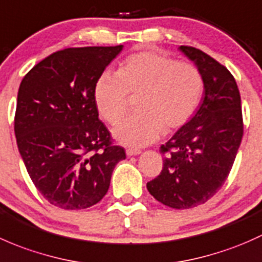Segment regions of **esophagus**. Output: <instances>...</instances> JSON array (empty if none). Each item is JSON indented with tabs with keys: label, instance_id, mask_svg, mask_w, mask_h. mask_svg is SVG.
Returning a JSON list of instances; mask_svg holds the SVG:
<instances>
[{
	"label": "esophagus",
	"instance_id": "esophagus-1",
	"mask_svg": "<svg viewBox=\"0 0 262 262\" xmlns=\"http://www.w3.org/2000/svg\"><path fill=\"white\" fill-rule=\"evenodd\" d=\"M126 154H127V156H135V155H139V154H141V150H139V149H127V150H126Z\"/></svg>",
	"mask_w": 262,
	"mask_h": 262
}]
</instances>
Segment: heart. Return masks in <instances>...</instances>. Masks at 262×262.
I'll return each mask as SVG.
<instances>
[{
	"mask_svg": "<svg viewBox=\"0 0 262 262\" xmlns=\"http://www.w3.org/2000/svg\"><path fill=\"white\" fill-rule=\"evenodd\" d=\"M203 90V77L194 64L142 50L127 56L116 75L102 74L94 84L93 98L102 117L117 125L128 111V94H139V112L117 126L113 137L125 146L142 147L164 131L184 126L198 108Z\"/></svg>",
	"mask_w": 262,
	"mask_h": 262,
	"instance_id": "obj_1",
	"label": "heart"
}]
</instances>
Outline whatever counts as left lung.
<instances>
[{"mask_svg":"<svg viewBox=\"0 0 262 262\" xmlns=\"http://www.w3.org/2000/svg\"><path fill=\"white\" fill-rule=\"evenodd\" d=\"M202 73L204 97L193 117L160 152V175L146 184L156 201L175 209L206 203L230 174L244 135L241 97L233 75L208 54L179 47Z\"/></svg>","mask_w":262,"mask_h":262,"instance_id":"8db88e82","label":"left lung"}]
</instances>
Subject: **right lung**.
Listing matches in <instances>:
<instances>
[{"label": "right lung", "instance_id": "right-lung-1", "mask_svg": "<svg viewBox=\"0 0 262 262\" xmlns=\"http://www.w3.org/2000/svg\"><path fill=\"white\" fill-rule=\"evenodd\" d=\"M117 47L68 48L45 58L24 77L15 135L32 183L49 203L84 209L110 188L125 149L112 145L93 98L97 79L121 53Z\"/></svg>", "mask_w": 262, "mask_h": 262}]
</instances>
